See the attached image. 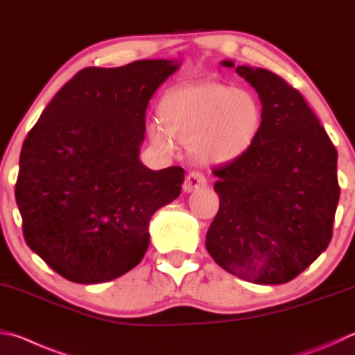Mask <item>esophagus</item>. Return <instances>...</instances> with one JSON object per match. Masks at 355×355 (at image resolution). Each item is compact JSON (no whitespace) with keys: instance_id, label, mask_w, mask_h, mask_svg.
<instances>
[{"instance_id":"obj_1","label":"esophagus","mask_w":355,"mask_h":355,"mask_svg":"<svg viewBox=\"0 0 355 355\" xmlns=\"http://www.w3.org/2000/svg\"><path fill=\"white\" fill-rule=\"evenodd\" d=\"M206 177L203 175L202 172L198 171H192L189 172L188 175H186V180H184V184H183V191L184 192H192V191H197L200 188H203V186H206Z\"/></svg>"}]
</instances>
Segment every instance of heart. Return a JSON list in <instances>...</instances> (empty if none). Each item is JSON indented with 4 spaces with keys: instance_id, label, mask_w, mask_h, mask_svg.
<instances>
[{
    "instance_id": "1",
    "label": "heart",
    "mask_w": 355,
    "mask_h": 355,
    "mask_svg": "<svg viewBox=\"0 0 355 355\" xmlns=\"http://www.w3.org/2000/svg\"><path fill=\"white\" fill-rule=\"evenodd\" d=\"M159 124L149 127L152 143L172 152L173 139L191 146L208 164L230 163L245 155L259 137L263 110L257 96L216 80L175 87L158 104Z\"/></svg>"
}]
</instances>
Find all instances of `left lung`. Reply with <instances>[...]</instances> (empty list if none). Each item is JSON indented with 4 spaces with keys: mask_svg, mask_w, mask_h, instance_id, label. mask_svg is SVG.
<instances>
[{
    "mask_svg": "<svg viewBox=\"0 0 355 355\" xmlns=\"http://www.w3.org/2000/svg\"><path fill=\"white\" fill-rule=\"evenodd\" d=\"M223 67L234 68L231 60ZM259 94L263 121L251 149L216 167L217 216L206 250L254 284H284L332 239L340 198L337 149L298 89L263 68L237 67Z\"/></svg>",
    "mask_w": 355,
    "mask_h": 355,
    "instance_id": "1",
    "label": "left lung"
}]
</instances>
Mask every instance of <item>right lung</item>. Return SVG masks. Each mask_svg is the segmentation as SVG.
<instances>
[{
    "instance_id": "1",
    "label": "right lung",
    "mask_w": 355,
    "mask_h": 355,
    "mask_svg": "<svg viewBox=\"0 0 355 355\" xmlns=\"http://www.w3.org/2000/svg\"><path fill=\"white\" fill-rule=\"evenodd\" d=\"M177 69L161 59L83 68L26 137L15 184L24 241L68 281L137 267L152 214L182 192V167L150 171L138 158L149 101Z\"/></svg>"
}]
</instances>
